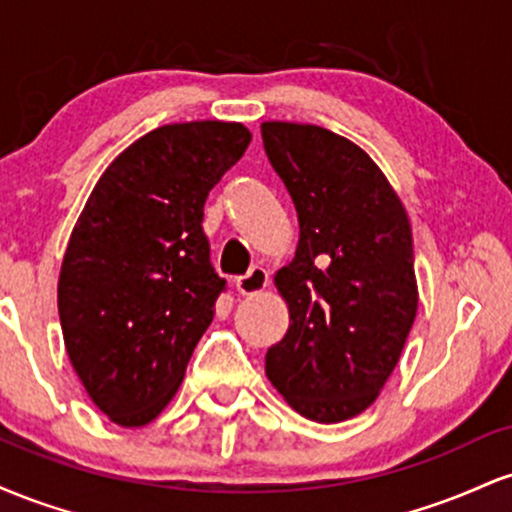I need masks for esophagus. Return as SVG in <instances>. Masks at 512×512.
<instances>
[{
    "instance_id": "esophagus-1",
    "label": "esophagus",
    "mask_w": 512,
    "mask_h": 512,
    "mask_svg": "<svg viewBox=\"0 0 512 512\" xmlns=\"http://www.w3.org/2000/svg\"><path fill=\"white\" fill-rule=\"evenodd\" d=\"M269 286V274L264 272L262 267H252L245 276H238L236 279V291L240 296H255V293H262Z\"/></svg>"
}]
</instances>
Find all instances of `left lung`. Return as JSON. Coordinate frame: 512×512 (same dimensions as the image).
<instances>
[{"label":"left lung","instance_id":"1","mask_svg":"<svg viewBox=\"0 0 512 512\" xmlns=\"http://www.w3.org/2000/svg\"><path fill=\"white\" fill-rule=\"evenodd\" d=\"M269 163L298 214L296 257L274 274L289 330L264 370L298 414L339 424L395 370L419 308L411 223L361 146L325 127L262 122Z\"/></svg>","mask_w":512,"mask_h":512}]
</instances>
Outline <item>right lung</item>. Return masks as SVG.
Here are the masks:
<instances>
[{
	"instance_id": "1",
	"label": "right lung",
	"mask_w": 512,
	"mask_h": 512,
	"mask_svg": "<svg viewBox=\"0 0 512 512\" xmlns=\"http://www.w3.org/2000/svg\"><path fill=\"white\" fill-rule=\"evenodd\" d=\"M250 139L240 122L158 127L105 168L76 219L57 284L64 346L117 426L168 407L214 320L226 281L209 262L204 202Z\"/></svg>"
}]
</instances>
